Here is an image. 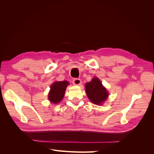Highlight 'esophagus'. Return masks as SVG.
Segmentation results:
<instances>
[{"instance_id": "34e87169", "label": "esophagus", "mask_w": 154, "mask_h": 154, "mask_svg": "<svg viewBox=\"0 0 154 154\" xmlns=\"http://www.w3.org/2000/svg\"><path fill=\"white\" fill-rule=\"evenodd\" d=\"M72 83L75 85H80L82 83V80L79 78H75L72 80Z\"/></svg>"}]
</instances>
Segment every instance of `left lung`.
Wrapping results in <instances>:
<instances>
[{
  "label": "left lung",
  "mask_w": 154,
  "mask_h": 154,
  "mask_svg": "<svg viewBox=\"0 0 154 154\" xmlns=\"http://www.w3.org/2000/svg\"><path fill=\"white\" fill-rule=\"evenodd\" d=\"M85 91L89 100L96 105H102L109 96L108 91L96 77L86 83Z\"/></svg>",
  "instance_id": "1"
}]
</instances>
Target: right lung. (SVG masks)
Instances as JSON below:
<instances>
[{"label":"right lung","mask_w":154,"mask_h":154,"mask_svg":"<svg viewBox=\"0 0 154 154\" xmlns=\"http://www.w3.org/2000/svg\"><path fill=\"white\" fill-rule=\"evenodd\" d=\"M69 83L67 81L56 82L51 86V90L48 94V100L52 103H60L63 99L67 85Z\"/></svg>","instance_id":"right-lung-1"}]
</instances>
